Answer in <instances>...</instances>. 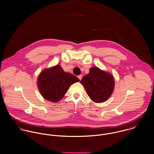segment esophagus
<instances>
[{"label": "esophagus", "mask_w": 154, "mask_h": 154, "mask_svg": "<svg viewBox=\"0 0 154 154\" xmlns=\"http://www.w3.org/2000/svg\"><path fill=\"white\" fill-rule=\"evenodd\" d=\"M78 78L80 79V80H82V75H78Z\"/></svg>", "instance_id": "obj_1"}]
</instances>
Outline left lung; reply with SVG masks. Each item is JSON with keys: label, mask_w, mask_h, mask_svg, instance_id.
I'll list each match as a JSON object with an SVG mask.
<instances>
[{"label": "left lung", "mask_w": 154, "mask_h": 154, "mask_svg": "<svg viewBox=\"0 0 154 154\" xmlns=\"http://www.w3.org/2000/svg\"><path fill=\"white\" fill-rule=\"evenodd\" d=\"M80 82L90 98L96 103L103 102L109 97L115 83L112 75L97 67L91 68L89 73L83 77Z\"/></svg>", "instance_id": "8db88e82"}]
</instances>
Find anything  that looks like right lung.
Wrapping results in <instances>:
<instances>
[{
    "label": "right lung",
    "mask_w": 154,
    "mask_h": 154,
    "mask_svg": "<svg viewBox=\"0 0 154 154\" xmlns=\"http://www.w3.org/2000/svg\"><path fill=\"white\" fill-rule=\"evenodd\" d=\"M79 81L76 76L64 72L61 67L57 65L40 73L37 85L45 99L57 102L64 96L71 85Z\"/></svg>",
    "instance_id": "obj_1"
}]
</instances>
